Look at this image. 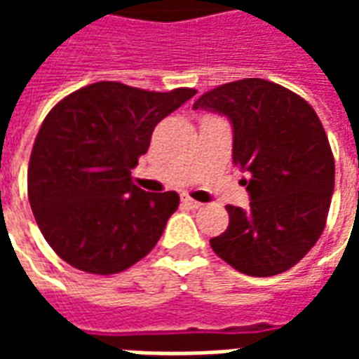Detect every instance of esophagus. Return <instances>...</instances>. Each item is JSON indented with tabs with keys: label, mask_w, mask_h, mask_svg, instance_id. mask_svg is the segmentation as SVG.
Masks as SVG:
<instances>
[{
	"label": "esophagus",
	"mask_w": 359,
	"mask_h": 359,
	"mask_svg": "<svg viewBox=\"0 0 359 359\" xmlns=\"http://www.w3.org/2000/svg\"><path fill=\"white\" fill-rule=\"evenodd\" d=\"M182 203H184V205H188V208H192V210H198V208H202V203L196 202V200H192L190 196H184V198H182Z\"/></svg>",
	"instance_id": "obj_1"
}]
</instances>
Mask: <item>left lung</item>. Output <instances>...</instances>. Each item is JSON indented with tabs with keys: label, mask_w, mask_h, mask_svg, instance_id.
Wrapping results in <instances>:
<instances>
[{
	"label": "left lung",
	"mask_w": 359,
	"mask_h": 359,
	"mask_svg": "<svg viewBox=\"0 0 359 359\" xmlns=\"http://www.w3.org/2000/svg\"><path fill=\"white\" fill-rule=\"evenodd\" d=\"M194 109L225 115L233 125V161L250 208L226 205L229 226L213 252L250 277L285 273L319 241L334 190V159L313 107L264 79L229 82L205 92Z\"/></svg>",
	"instance_id": "1"
}]
</instances>
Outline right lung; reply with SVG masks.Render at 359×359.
I'll return each instance as SVG.
<instances>
[{"label": "right lung", "mask_w": 359, "mask_h": 359, "mask_svg": "<svg viewBox=\"0 0 359 359\" xmlns=\"http://www.w3.org/2000/svg\"><path fill=\"white\" fill-rule=\"evenodd\" d=\"M194 94L105 81L69 94L48 113L28 165V200L61 259L113 275L151 252L179 194L144 192L130 169L148 151L157 123Z\"/></svg>", "instance_id": "add662e5"}]
</instances>
